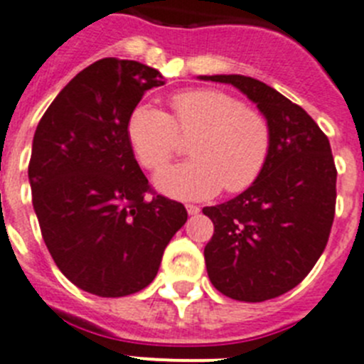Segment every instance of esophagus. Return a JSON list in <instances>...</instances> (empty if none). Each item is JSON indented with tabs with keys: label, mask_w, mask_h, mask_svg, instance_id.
<instances>
[{
	"label": "esophagus",
	"mask_w": 364,
	"mask_h": 364,
	"mask_svg": "<svg viewBox=\"0 0 364 364\" xmlns=\"http://www.w3.org/2000/svg\"><path fill=\"white\" fill-rule=\"evenodd\" d=\"M186 210H188L189 215H198L200 213V208L195 204H186Z\"/></svg>",
	"instance_id": "obj_1"
}]
</instances>
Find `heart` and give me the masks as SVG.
I'll return each instance as SVG.
<instances>
[{
  "mask_svg": "<svg viewBox=\"0 0 364 364\" xmlns=\"http://www.w3.org/2000/svg\"><path fill=\"white\" fill-rule=\"evenodd\" d=\"M173 117L140 104L127 120V138L140 164L156 169L178 149L180 136H195V159L156 171L154 188L180 200L211 198L226 188L244 191L259 178L272 147L268 120L218 89H189L171 98Z\"/></svg>",
  "mask_w": 364,
  "mask_h": 364,
  "instance_id": "1",
  "label": "heart"
}]
</instances>
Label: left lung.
Returning a JSON list of instances; mask_svg holds the SVG:
<instances>
[{
    "mask_svg": "<svg viewBox=\"0 0 364 364\" xmlns=\"http://www.w3.org/2000/svg\"><path fill=\"white\" fill-rule=\"evenodd\" d=\"M198 78L239 89L272 131L259 178L231 200L202 210L215 226L204 247L208 275L235 301L275 299L306 277L326 247L337 180L330 142L304 109L259 80L242 74Z\"/></svg>",
    "mask_w": 364,
    "mask_h": 364,
    "instance_id": "left-lung-1",
    "label": "left lung"
}]
</instances>
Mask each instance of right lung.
<instances>
[{
  "mask_svg": "<svg viewBox=\"0 0 364 364\" xmlns=\"http://www.w3.org/2000/svg\"><path fill=\"white\" fill-rule=\"evenodd\" d=\"M160 70L104 58L78 73L45 111L32 140L28 182L41 235L60 272L80 290L124 297L159 273L188 211L149 191L127 138Z\"/></svg>",
  "mask_w": 364,
  "mask_h": 364,
  "instance_id": "1",
  "label": "right lung"
}]
</instances>
